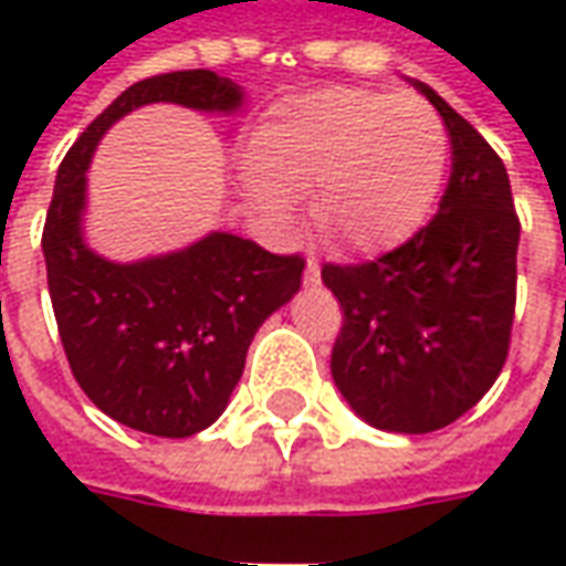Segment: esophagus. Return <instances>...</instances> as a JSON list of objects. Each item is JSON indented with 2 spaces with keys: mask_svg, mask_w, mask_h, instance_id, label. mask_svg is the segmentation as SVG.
<instances>
[{
  "mask_svg": "<svg viewBox=\"0 0 566 566\" xmlns=\"http://www.w3.org/2000/svg\"><path fill=\"white\" fill-rule=\"evenodd\" d=\"M303 282L312 284V287H315V284H321V266H318V260H312V258H308L306 272H303Z\"/></svg>",
  "mask_w": 566,
  "mask_h": 566,
  "instance_id": "34e87169",
  "label": "esophagus"
}]
</instances>
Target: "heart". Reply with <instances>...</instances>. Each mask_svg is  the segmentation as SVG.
<instances>
[{
	"label": "heart",
	"instance_id": "obj_1",
	"mask_svg": "<svg viewBox=\"0 0 566 566\" xmlns=\"http://www.w3.org/2000/svg\"><path fill=\"white\" fill-rule=\"evenodd\" d=\"M258 193L279 218L308 193L333 251L373 258L421 230L449 163V133L421 96L331 87L279 105L251 139Z\"/></svg>",
	"mask_w": 566,
	"mask_h": 566
}]
</instances>
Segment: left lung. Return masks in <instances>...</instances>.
<instances>
[{
	"label": "left lung",
	"instance_id": "obj_1",
	"mask_svg": "<svg viewBox=\"0 0 566 566\" xmlns=\"http://www.w3.org/2000/svg\"><path fill=\"white\" fill-rule=\"evenodd\" d=\"M412 84L449 133L439 211L381 258L321 270L343 306L333 381L357 416L391 433L451 424L497 381L510 355L522 233L497 150L437 91Z\"/></svg>",
	"mask_w": 566,
	"mask_h": 566
}]
</instances>
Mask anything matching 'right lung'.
<instances>
[{"instance_id":"right-lung-1","label":"right lung","mask_w":566,"mask_h":566,"mask_svg":"<svg viewBox=\"0 0 566 566\" xmlns=\"http://www.w3.org/2000/svg\"><path fill=\"white\" fill-rule=\"evenodd\" d=\"M148 103L233 112L242 91L209 69L133 84L84 129L56 169L42 251L72 376L93 406L150 437H193L218 421L245 369L248 345L300 291L306 260L211 233L197 245L112 263L81 235L93 148L117 117Z\"/></svg>"}]
</instances>
